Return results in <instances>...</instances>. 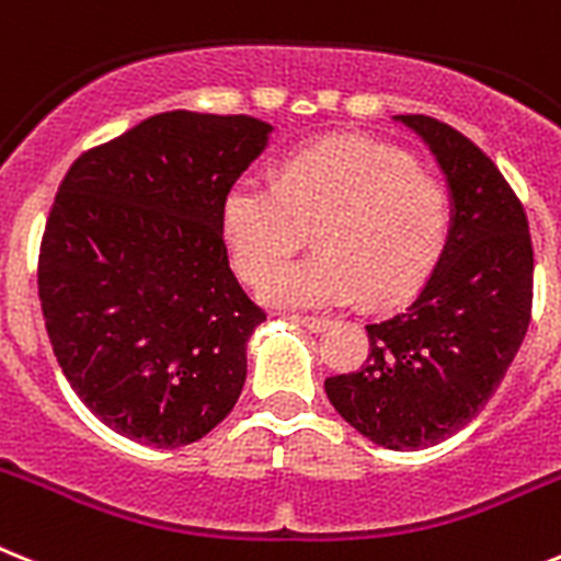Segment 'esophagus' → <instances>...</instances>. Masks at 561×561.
Listing matches in <instances>:
<instances>
[{"label":"esophagus","instance_id":"esophagus-1","mask_svg":"<svg viewBox=\"0 0 561 561\" xmlns=\"http://www.w3.org/2000/svg\"><path fill=\"white\" fill-rule=\"evenodd\" d=\"M291 320L309 329V332H323V329L329 327V318H312V314H295Z\"/></svg>","mask_w":561,"mask_h":561}]
</instances>
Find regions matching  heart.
<instances>
[{
    "instance_id": "b5f03b06",
    "label": "heart",
    "mask_w": 561,
    "mask_h": 561,
    "mask_svg": "<svg viewBox=\"0 0 561 561\" xmlns=\"http://www.w3.org/2000/svg\"><path fill=\"white\" fill-rule=\"evenodd\" d=\"M448 227L451 204L439 181L403 152L343 138L286 158L277 184L241 175L221 204L234 270L252 284L316 229L319 252L274 268L261 286V298L284 309L409 298L437 263Z\"/></svg>"
}]
</instances>
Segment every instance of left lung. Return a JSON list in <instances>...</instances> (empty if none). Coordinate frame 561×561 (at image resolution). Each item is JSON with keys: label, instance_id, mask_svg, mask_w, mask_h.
Here are the masks:
<instances>
[{"label": "left lung", "instance_id": "8db88e82", "mask_svg": "<svg viewBox=\"0 0 561 561\" xmlns=\"http://www.w3.org/2000/svg\"><path fill=\"white\" fill-rule=\"evenodd\" d=\"M394 122L437 158L451 227L417 298L368 323L366 363L327 377V394L363 437L417 451L466 428L500 389L530 323L534 247L519 198L477 144L431 116Z\"/></svg>", "mask_w": 561, "mask_h": 561}]
</instances>
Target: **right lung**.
Wrapping results in <instances>:
<instances>
[{
	"mask_svg": "<svg viewBox=\"0 0 561 561\" xmlns=\"http://www.w3.org/2000/svg\"><path fill=\"white\" fill-rule=\"evenodd\" d=\"M252 116L172 110L81 152L39 252L53 354L122 437L201 439L234 409L266 314L229 270L221 204L270 144Z\"/></svg>",
	"mask_w": 561,
	"mask_h": 561,
	"instance_id": "right-lung-1",
	"label": "right lung"
}]
</instances>
